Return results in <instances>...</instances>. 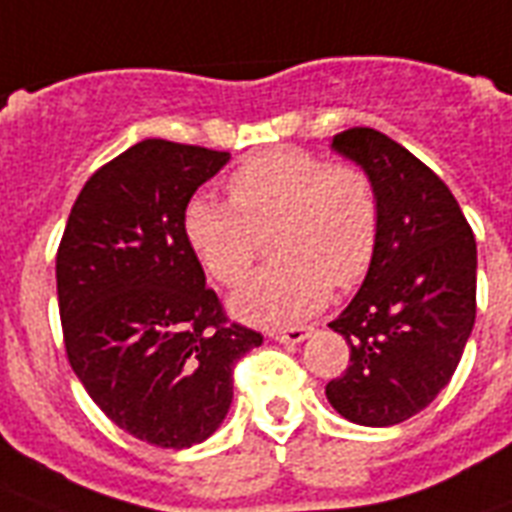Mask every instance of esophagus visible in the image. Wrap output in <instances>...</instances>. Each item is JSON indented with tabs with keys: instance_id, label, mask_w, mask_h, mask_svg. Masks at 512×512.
<instances>
[{
	"instance_id": "esophagus-1",
	"label": "esophagus",
	"mask_w": 512,
	"mask_h": 512,
	"mask_svg": "<svg viewBox=\"0 0 512 512\" xmlns=\"http://www.w3.org/2000/svg\"><path fill=\"white\" fill-rule=\"evenodd\" d=\"M312 334V326H291V328H275V331H272V339H275V342H283V344H299V342H304V339H307V336Z\"/></svg>"
}]
</instances>
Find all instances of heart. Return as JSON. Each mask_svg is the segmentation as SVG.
<instances>
[{
	"mask_svg": "<svg viewBox=\"0 0 512 512\" xmlns=\"http://www.w3.org/2000/svg\"><path fill=\"white\" fill-rule=\"evenodd\" d=\"M227 192L229 202H186L184 237L205 272L235 288L256 264L259 235L275 227V261L232 301L240 318L261 326L307 318L326 304L331 285L355 288L374 264L382 208L374 178L355 162L277 149L243 162Z\"/></svg>",
	"mask_w": 512,
	"mask_h": 512,
	"instance_id": "obj_1",
	"label": "heart"
}]
</instances>
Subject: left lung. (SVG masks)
Instances as JSON below:
<instances>
[{
    "instance_id": "left-lung-1",
    "label": "left lung",
    "mask_w": 512,
    "mask_h": 512,
    "mask_svg": "<svg viewBox=\"0 0 512 512\" xmlns=\"http://www.w3.org/2000/svg\"><path fill=\"white\" fill-rule=\"evenodd\" d=\"M334 149L374 178L382 232L360 291L328 323L350 363L326 398L355 425L390 427L430 406L457 371L475 323L478 251L449 186L398 141L350 128Z\"/></svg>"
}]
</instances>
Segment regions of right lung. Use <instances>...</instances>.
Wrapping results in <instances>:
<instances>
[{
	"instance_id": "obj_1",
	"label": "right lung",
	"mask_w": 512,
	"mask_h": 512,
	"mask_svg": "<svg viewBox=\"0 0 512 512\" xmlns=\"http://www.w3.org/2000/svg\"><path fill=\"white\" fill-rule=\"evenodd\" d=\"M229 152L146 138L95 170L63 229V344L95 406L138 441L189 449L227 417L235 363L264 336L229 320L184 208Z\"/></svg>"
}]
</instances>
